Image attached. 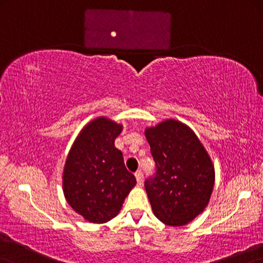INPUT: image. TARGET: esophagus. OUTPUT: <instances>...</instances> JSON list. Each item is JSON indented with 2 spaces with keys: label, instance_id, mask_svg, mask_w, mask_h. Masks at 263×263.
<instances>
[{
  "label": "esophagus",
  "instance_id": "esophagus-1",
  "mask_svg": "<svg viewBox=\"0 0 263 263\" xmlns=\"http://www.w3.org/2000/svg\"><path fill=\"white\" fill-rule=\"evenodd\" d=\"M136 176V179H137V182H138V185H141L143 184V180H144V174L141 171H137V172L135 173Z\"/></svg>",
  "mask_w": 263,
  "mask_h": 263
}]
</instances>
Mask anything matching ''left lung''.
<instances>
[{"label": "left lung", "mask_w": 263, "mask_h": 263, "mask_svg": "<svg viewBox=\"0 0 263 263\" xmlns=\"http://www.w3.org/2000/svg\"><path fill=\"white\" fill-rule=\"evenodd\" d=\"M156 172L145 180L154 215L182 226L201 213L214 186V167L206 149L186 125L166 120L147 128Z\"/></svg>", "instance_id": "obj_1"}]
</instances>
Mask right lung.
Wrapping results in <instances>:
<instances>
[{"label":"right lung","instance_id":"right-lung-1","mask_svg":"<svg viewBox=\"0 0 263 263\" xmlns=\"http://www.w3.org/2000/svg\"><path fill=\"white\" fill-rule=\"evenodd\" d=\"M122 125L95 119L81 132L65 162L63 191L74 211L93 223L118 214L136 178L125 167L123 153L115 146Z\"/></svg>","mask_w":263,"mask_h":263}]
</instances>
